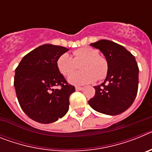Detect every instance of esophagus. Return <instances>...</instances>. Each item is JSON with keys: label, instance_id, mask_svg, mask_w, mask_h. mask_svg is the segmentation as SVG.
I'll use <instances>...</instances> for the list:
<instances>
[{"label": "esophagus", "instance_id": "obj_1", "mask_svg": "<svg viewBox=\"0 0 152 152\" xmlns=\"http://www.w3.org/2000/svg\"><path fill=\"white\" fill-rule=\"evenodd\" d=\"M75 89H76V91H82V90L84 89V88H81V87H76Z\"/></svg>", "mask_w": 152, "mask_h": 152}]
</instances>
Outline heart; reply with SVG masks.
Instances as JSON below:
<instances>
[{
    "label": "heart",
    "mask_w": 152,
    "mask_h": 152,
    "mask_svg": "<svg viewBox=\"0 0 152 152\" xmlns=\"http://www.w3.org/2000/svg\"><path fill=\"white\" fill-rule=\"evenodd\" d=\"M84 63L81 66V72L71 73L77 68V64ZM57 68L64 76L68 77L69 84L73 85H84L95 80L105 78L108 73L109 65L107 59L99 56L96 49L89 46L79 48L73 52V58L68 53H63L58 58Z\"/></svg>",
    "instance_id": "1"
}]
</instances>
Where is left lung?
Segmentation results:
<instances>
[{"label": "left lung", "instance_id": "1", "mask_svg": "<svg viewBox=\"0 0 152 152\" xmlns=\"http://www.w3.org/2000/svg\"><path fill=\"white\" fill-rule=\"evenodd\" d=\"M105 56L109 69L104 82L95 86V95L88 101L94 110L116 116L131 107L139 86V67L131 52L107 39L90 44Z\"/></svg>", "mask_w": 152, "mask_h": 152}]
</instances>
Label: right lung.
<instances>
[{
	"label": "right lung",
	"instance_id": "add662e5",
	"mask_svg": "<svg viewBox=\"0 0 152 152\" xmlns=\"http://www.w3.org/2000/svg\"><path fill=\"white\" fill-rule=\"evenodd\" d=\"M69 50L45 44L22 58L15 70L14 88L19 103L30 119L48 124L57 121L69 109V96L75 91L57 68L58 58ZM61 86L55 89L56 86Z\"/></svg>",
	"mask_w": 152,
	"mask_h": 152
}]
</instances>
